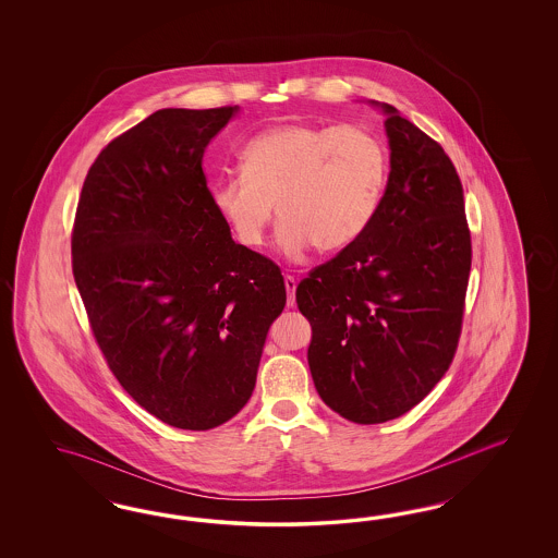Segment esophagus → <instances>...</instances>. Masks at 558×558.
I'll list each match as a JSON object with an SVG mask.
<instances>
[{"label":"esophagus","mask_w":558,"mask_h":558,"mask_svg":"<svg viewBox=\"0 0 558 558\" xmlns=\"http://www.w3.org/2000/svg\"><path fill=\"white\" fill-rule=\"evenodd\" d=\"M296 284H299V282H296V278H294V276H284V287H287L288 292V306H294V304H296V296H294V292H296Z\"/></svg>","instance_id":"obj_1"}]
</instances>
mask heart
Wrapping results in <instances>:
<instances>
[{
	"mask_svg": "<svg viewBox=\"0 0 558 558\" xmlns=\"http://www.w3.org/2000/svg\"><path fill=\"white\" fill-rule=\"evenodd\" d=\"M241 171L210 187L220 219L241 245L257 250L278 206V245L301 257L311 245L319 254L341 252L368 229L389 161L380 138L362 126L290 122L252 136Z\"/></svg>",
	"mask_w": 558,
	"mask_h": 558,
	"instance_id": "1",
	"label": "heart"
}]
</instances>
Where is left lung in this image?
<instances>
[{"instance_id": "8db88e82", "label": "left lung", "mask_w": 558, "mask_h": 558, "mask_svg": "<svg viewBox=\"0 0 558 558\" xmlns=\"http://www.w3.org/2000/svg\"><path fill=\"white\" fill-rule=\"evenodd\" d=\"M387 112L390 173L368 229L296 287L308 368L341 417L385 423L422 403L462 333L473 245L457 168L438 141Z\"/></svg>"}]
</instances>
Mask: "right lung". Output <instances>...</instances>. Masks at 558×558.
I'll list each match as a JSON object with an SVG mask.
<instances>
[{
  "label": "right lung",
  "instance_id": "obj_1",
  "mask_svg": "<svg viewBox=\"0 0 558 558\" xmlns=\"http://www.w3.org/2000/svg\"><path fill=\"white\" fill-rule=\"evenodd\" d=\"M233 106L163 108L112 138L85 175L71 266L108 368L180 429L229 422L250 401L287 304L280 268L231 239L203 171Z\"/></svg>",
  "mask_w": 558,
  "mask_h": 558
}]
</instances>
